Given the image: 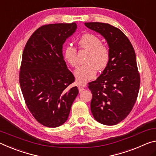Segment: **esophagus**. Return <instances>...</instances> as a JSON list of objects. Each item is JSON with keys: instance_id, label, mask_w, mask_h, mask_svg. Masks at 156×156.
<instances>
[{"instance_id": "esophagus-1", "label": "esophagus", "mask_w": 156, "mask_h": 156, "mask_svg": "<svg viewBox=\"0 0 156 156\" xmlns=\"http://www.w3.org/2000/svg\"><path fill=\"white\" fill-rule=\"evenodd\" d=\"M78 89H79V91H80V93H81V92H83L84 90V88L82 87V86H78Z\"/></svg>"}]
</instances>
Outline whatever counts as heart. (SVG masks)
<instances>
[{
	"label": "heart",
	"instance_id": "1",
	"mask_svg": "<svg viewBox=\"0 0 156 156\" xmlns=\"http://www.w3.org/2000/svg\"><path fill=\"white\" fill-rule=\"evenodd\" d=\"M80 49L88 51L84 63L75 72L77 82L83 84L95 77L97 70H104L108 66L111 59V50L107 45L101 43L100 38L95 34L87 33L81 36L78 41ZM63 58L71 67L77 66L76 50L71 45L66 47L63 51Z\"/></svg>",
	"mask_w": 156,
	"mask_h": 156
}]
</instances>
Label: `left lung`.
I'll use <instances>...</instances> for the list:
<instances>
[{
  "label": "left lung",
  "instance_id": "1",
  "mask_svg": "<svg viewBox=\"0 0 156 156\" xmlns=\"http://www.w3.org/2000/svg\"><path fill=\"white\" fill-rule=\"evenodd\" d=\"M85 25L103 36L111 50L108 66L88 86L93 94L90 109L94 118L112 126L126 118L136 101L140 76L136 53L129 39L117 27L99 22Z\"/></svg>",
  "mask_w": 156,
  "mask_h": 156
}]
</instances>
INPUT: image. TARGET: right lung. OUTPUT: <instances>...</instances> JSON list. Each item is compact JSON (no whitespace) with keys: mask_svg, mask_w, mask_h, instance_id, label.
Listing matches in <instances>:
<instances>
[{"mask_svg":"<svg viewBox=\"0 0 156 156\" xmlns=\"http://www.w3.org/2000/svg\"><path fill=\"white\" fill-rule=\"evenodd\" d=\"M76 29V23L43 25L23 52L19 83L25 104L36 120L50 128L65 123L79 93L76 86H70L75 76L62 53L63 43Z\"/></svg>","mask_w":156,"mask_h":156,"instance_id":"add662e5","label":"right lung"}]
</instances>
